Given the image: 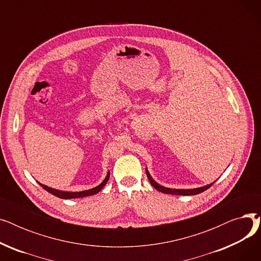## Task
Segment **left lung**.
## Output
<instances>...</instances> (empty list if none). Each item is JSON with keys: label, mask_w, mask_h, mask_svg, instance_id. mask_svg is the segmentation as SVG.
Wrapping results in <instances>:
<instances>
[{"label": "left lung", "mask_w": 261, "mask_h": 261, "mask_svg": "<svg viewBox=\"0 0 261 261\" xmlns=\"http://www.w3.org/2000/svg\"><path fill=\"white\" fill-rule=\"evenodd\" d=\"M109 176H110V172H108L106 179L103 180V182L96 186L95 188H92V189H89V190H85V191H79V193H67V191H60V190H57V189H54V188H50V187H47L43 184H40L39 182V185L44 188L46 191H48L49 194L56 196L58 198H61V199H74V198H82V197H87V196H92V195H95L99 193V191L102 189V187L107 184L108 180H109Z\"/></svg>", "instance_id": "8db88e82"}]
</instances>
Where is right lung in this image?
Returning a JSON list of instances; mask_svg holds the SVG:
<instances>
[{
  "label": "right lung",
  "instance_id": "right-lung-1",
  "mask_svg": "<svg viewBox=\"0 0 261 261\" xmlns=\"http://www.w3.org/2000/svg\"><path fill=\"white\" fill-rule=\"evenodd\" d=\"M146 173H147V176H148V180L149 182L151 183V185L159 191H161V193H164V194H170V195H177V196H195V195H198V194H201L203 193V191H205L206 189H208L214 183L210 184V185H206V186H203V187H200V188H194V189H172V188H167V187H164V186H161L160 184H158L152 177L151 175H150V173L148 172V170H146Z\"/></svg>",
  "mask_w": 261,
  "mask_h": 261
}]
</instances>
